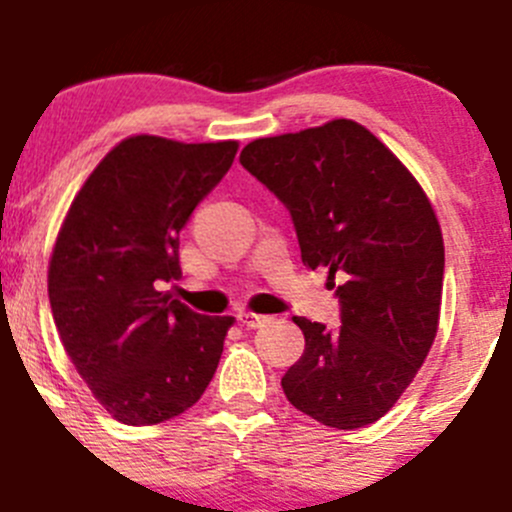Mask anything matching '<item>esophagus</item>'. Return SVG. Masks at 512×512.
Listing matches in <instances>:
<instances>
[{
	"instance_id": "obj_1",
	"label": "esophagus",
	"mask_w": 512,
	"mask_h": 512,
	"mask_svg": "<svg viewBox=\"0 0 512 512\" xmlns=\"http://www.w3.org/2000/svg\"><path fill=\"white\" fill-rule=\"evenodd\" d=\"M237 319H240L242 327H247V329H257L267 322L265 314H255V312H240L237 314Z\"/></svg>"
}]
</instances>
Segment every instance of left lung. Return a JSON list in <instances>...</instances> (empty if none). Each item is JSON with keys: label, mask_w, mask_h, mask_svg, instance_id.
<instances>
[{"label": "left lung", "mask_w": 512, "mask_h": 512, "mask_svg": "<svg viewBox=\"0 0 512 512\" xmlns=\"http://www.w3.org/2000/svg\"><path fill=\"white\" fill-rule=\"evenodd\" d=\"M240 163L289 210L304 265L339 277L342 327L294 317L304 354L282 376L287 401L342 431L379 421L436 339L446 257L426 193L347 118L257 138Z\"/></svg>", "instance_id": "8db88e82"}]
</instances>
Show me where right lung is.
<instances>
[{
    "instance_id": "1",
    "label": "right lung",
    "mask_w": 512,
    "mask_h": 512,
    "mask_svg": "<svg viewBox=\"0 0 512 512\" xmlns=\"http://www.w3.org/2000/svg\"><path fill=\"white\" fill-rule=\"evenodd\" d=\"M235 141L118 143L79 190L49 262V302L66 354L106 411L153 426L188 411L218 369L232 317L170 297L180 230L223 180Z\"/></svg>"
}]
</instances>
